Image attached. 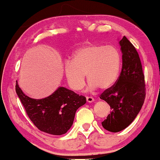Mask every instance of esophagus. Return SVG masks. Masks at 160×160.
I'll return each mask as SVG.
<instances>
[{
    "instance_id": "obj_1",
    "label": "esophagus",
    "mask_w": 160,
    "mask_h": 160,
    "mask_svg": "<svg viewBox=\"0 0 160 160\" xmlns=\"http://www.w3.org/2000/svg\"><path fill=\"white\" fill-rule=\"evenodd\" d=\"M94 101V98H92V97H86V102H87L88 103H92V102H93Z\"/></svg>"
}]
</instances>
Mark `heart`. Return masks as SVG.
Here are the masks:
<instances>
[{
	"label": "heart",
	"instance_id": "obj_1",
	"mask_svg": "<svg viewBox=\"0 0 160 160\" xmlns=\"http://www.w3.org/2000/svg\"><path fill=\"white\" fill-rule=\"evenodd\" d=\"M122 58L115 46L87 43L73 52L72 62L65 63V74L70 87L80 91L86 84L89 90L107 89L115 84L122 68Z\"/></svg>",
	"mask_w": 160,
	"mask_h": 160
}]
</instances>
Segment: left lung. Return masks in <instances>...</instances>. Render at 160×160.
<instances>
[{
	"instance_id": "1",
	"label": "left lung",
	"mask_w": 160,
	"mask_h": 160,
	"mask_svg": "<svg viewBox=\"0 0 160 160\" xmlns=\"http://www.w3.org/2000/svg\"><path fill=\"white\" fill-rule=\"evenodd\" d=\"M119 44L122 54L120 78L100 97L111 108V113L102 122L111 132L122 131L133 122L145 98L144 75L138 53L125 36L119 40Z\"/></svg>"
}]
</instances>
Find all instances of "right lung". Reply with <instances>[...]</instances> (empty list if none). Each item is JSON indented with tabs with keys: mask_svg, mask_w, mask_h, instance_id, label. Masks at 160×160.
Instances as JSON below:
<instances>
[{
	"mask_svg": "<svg viewBox=\"0 0 160 160\" xmlns=\"http://www.w3.org/2000/svg\"><path fill=\"white\" fill-rule=\"evenodd\" d=\"M16 92L30 120L40 131L54 135L65 134L72 126L75 113L86 104V97L63 86L41 99L32 98L20 89L16 81Z\"/></svg>",
	"mask_w": 160,
	"mask_h": 160,
	"instance_id": "add662e5",
	"label": "right lung"
}]
</instances>
